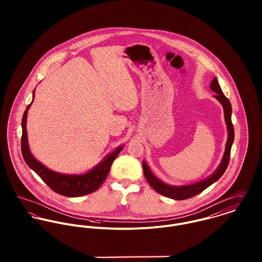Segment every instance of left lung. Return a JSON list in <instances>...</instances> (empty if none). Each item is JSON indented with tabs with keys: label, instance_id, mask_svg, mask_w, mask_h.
Listing matches in <instances>:
<instances>
[{
	"label": "left lung",
	"instance_id": "obj_1",
	"mask_svg": "<svg viewBox=\"0 0 262 262\" xmlns=\"http://www.w3.org/2000/svg\"><path fill=\"white\" fill-rule=\"evenodd\" d=\"M210 88L214 93H216V95L214 97L221 103V105L223 106V110H224L225 122L227 124L228 138H227V142H226L223 158L213 174H211L210 177H208L207 179H205L201 182H198V183H194L191 185H185V186H171V185H167V184L163 183L162 181H160L157 177H155L153 174V172L151 171L146 161L143 160L142 165H143V171H144L145 179L147 180V182L149 183L150 186L153 187L154 190H156L158 193H160L164 196H167V198H170L173 200H187L189 198H192V196L199 194L200 192H202L207 187L213 185L215 182H217L224 174L225 170L228 167L229 160H230L231 147L234 142V127H233L232 120H231L232 106H231V103L229 102V100L225 97V95L221 90V86L219 84V81L217 80L216 77H214V79L212 80Z\"/></svg>",
	"mask_w": 262,
	"mask_h": 262
}]
</instances>
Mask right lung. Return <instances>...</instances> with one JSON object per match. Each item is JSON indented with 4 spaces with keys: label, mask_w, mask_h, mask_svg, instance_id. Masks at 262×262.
I'll use <instances>...</instances> for the list:
<instances>
[{
    "label": "right lung",
    "mask_w": 262,
    "mask_h": 262,
    "mask_svg": "<svg viewBox=\"0 0 262 262\" xmlns=\"http://www.w3.org/2000/svg\"><path fill=\"white\" fill-rule=\"evenodd\" d=\"M35 97V90L33 91V100ZM32 102L26 108L23 118H22V138H21V150L22 155L27 163V165L33 169L41 180L55 192L66 195V196H81L89 194L102 186V184L107 179V176L110 171L111 165L117 155L124 148V145L118 146L110 154L106 155L103 160L93 167L91 170L80 173V174H66L53 171L43 165L40 161L33 156L28 143L27 137V113L31 107Z\"/></svg>",
    "instance_id": "1"
}]
</instances>
